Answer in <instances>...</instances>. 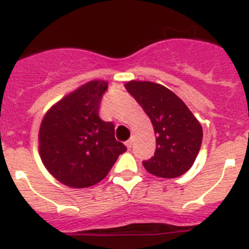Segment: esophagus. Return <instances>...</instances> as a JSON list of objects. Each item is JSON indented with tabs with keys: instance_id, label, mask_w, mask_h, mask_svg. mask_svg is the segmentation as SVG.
Returning a JSON list of instances; mask_svg holds the SVG:
<instances>
[{
	"instance_id": "1",
	"label": "esophagus",
	"mask_w": 249,
	"mask_h": 249,
	"mask_svg": "<svg viewBox=\"0 0 249 249\" xmlns=\"http://www.w3.org/2000/svg\"><path fill=\"white\" fill-rule=\"evenodd\" d=\"M125 145H126L127 149H130L133 146V139H129L127 142H125Z\"/></svg>"
}]
</instances>
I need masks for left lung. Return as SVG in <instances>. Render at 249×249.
<instances>
[{
    "mask_svg": "<svg viewBox=\"0 0 249 249\" xmlns=\"http://www.w3.org/2000/svg\"><path fill=\"white\" fill-rule=\"evenodd\" d=\"M125 88L146 112L157 135L154 157L142 161L144 168L159 178L183 176L199 153L202 125L184 101L160 84L133 80Z\"/></svg>",
    "mask_w": 249,
    "mask_h": 249,
    "instance_id": "8db88e82",
    "label": "left lung"
}]
</instances>
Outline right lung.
<instances>
[{
  "mask_svg": "<svg viewBox=\"0 0 249 249\" xmlns=\"http://www.w3.org/2000/svg\"><path fill=\"white\" fill-rule=\"evenodd\" d=\"M107 81L92 80L56 103L38 133L41 160L50 174L71 188L98 184L126 146L115 139L111 122L99 116Z\"/></svg>",
  "mask_w": 249,
  "mask_h": 249,
  "instance_id": "add662e5",
  "label": "right lung"
}]
</instances>
